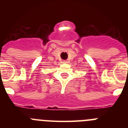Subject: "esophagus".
<instances>
[{
  "label": "esophagus",
  "mask_w": 128,
  "mask_h": 128,
  "mask_svg": "<svg viewBox=\"0 0 128 128\" xmlns=\"http://www.w3.org/2000/svg\"><path fill=\"white\" fill-rule=\"evenodd\" d=\"M63 63H68L66 61H63Z\"/></svg>",
  "instance_id": "esophagus-1"
}]
</instances>
